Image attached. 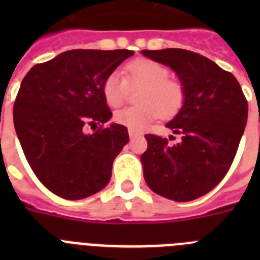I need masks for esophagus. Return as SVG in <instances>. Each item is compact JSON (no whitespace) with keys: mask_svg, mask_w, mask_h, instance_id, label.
I'll list each match as a JSON object with an SVG mask.
<instances>
[{"mask_svg":"<svg viewBox=\"0 0 260 260\" xmlns=\"http://www.w3.org/2000/svg\"><path fill=\"white\" fill-rule=\"evenodd\" d=\"M128 135H130V138H135V137H139V135H142V133L139 132H135V130H132V128H128Z\"/></svg>","mask_w":260,"mask_h":260,"instance_id":"34e87169","label":"esophagus"}]
</instances>
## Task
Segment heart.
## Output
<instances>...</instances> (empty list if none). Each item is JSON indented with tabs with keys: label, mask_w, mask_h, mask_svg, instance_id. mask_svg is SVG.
<instances>
[{
	"label": "heart",
	"mask_w": 260,
	"mask_h": 260,
	"mask_svg": "<svg viewBox=\"0 0 260 260\" xmlns=\"http://www.w3.org/2000/svg\"><path fill=\"white\" fill-rule=\"evenodd\" d=\"M126 78L113 71L103 82V96L110 107L125 102L130 87H141L137 107L117 110L113 118L119 125L139 132L158 117H172L182 108L185 89L177 80L169 79V70L150 58H137L125 68Z\"/></svg>",
	"instance_id": "b5f03b06"
}]
</instances>
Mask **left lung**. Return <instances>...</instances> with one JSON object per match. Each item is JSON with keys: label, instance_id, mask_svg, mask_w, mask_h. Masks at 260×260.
<instances>
[{"label": "left lung", "instance_id": "8db88e82", "mask_svg": "<svg viewBox=\"0 0 260 260\" xmlns=\"http://www.w3.org/2000/svg\"><path fill=\"white\" fill-rule=\"evenodd\" d=\"M147 58L169 66L185 89V102L167 123L181 137L147 134L142 155L146 183L156 194L189 202L207 194L224 178L247 122V102L238 80L207 57L168 48L142 50Z\"/></svg>", "mask_w": 260, "mask_h": 260}]
</instances>
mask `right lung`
I'll return each mask as SVG.
<instances>
[{"label":"right lung","instance_id":"obj_1","mask_svg":"<svg viewBox=\"0 0 260 260\" xmlns=\"http://www.w3.org/2000/svg\"><path fill=\"white\" fill-rule=\"evenodd\" d=\"M133 50L73 49L35 65L23 78L14 126L29 167L53 194L78 201L108 185L114 158L127 144V128L103 127L112 117L103 82ZM102 123L86 135L87 124Z\"/></svg>","mask_w":260,"mask_h":260}]
</instances>
